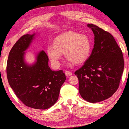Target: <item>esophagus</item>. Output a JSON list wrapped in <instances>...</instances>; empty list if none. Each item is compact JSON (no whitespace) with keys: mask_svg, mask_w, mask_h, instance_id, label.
I'll return each instance as SVG.
<instances>
[{"mask_svg":"<svg viewBox=\"0 0 129 129\" xmlns=\"http://www.w3.org/2000/svg\"><path fill=\"white\" fill-rule=\"evenodd\" d=\"M65 74H66V76L68 77V76H71V75H72V73L71 72L68 71H66L65 72Z\"/></svg>","mask_w":129,"mask_h":129,"instance_id":"esophagus-1","label":"esophagus"}]
</instances>
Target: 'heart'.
I'll return each instance as SVG.
<instances>
[{"label": "heart", "mask_w": 129, "mask_h": 129, "mask_svg": "<svg viewBox=\"0 0 129 129\" xmlns=\"http://www.w3.org/2000/svg\"><path fill=\"white\" fill-rule=\"evenodd\" d=\"M90 49V42L87 36L67 32L57 37L54 40L53 46H48L46 51L53 65L57 67L60 64L62 53L67 59L78 64L87 59Z\"/></svg>", "instance_id": "heart-1"}]
</instances>
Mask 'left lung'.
Wrapping results in <instances>:
<instances>
[{"label":"left lung","instance_id":"8db88e82","mask_svg":"<svg viewBox=\"0 0 129 129\" xmlns=\"http://www.w3.org/2000/svg\"><path fill=\"white\" fill-rule=\"evenodd\" d=\"M94 34L93 48L83 66L75 72L81 97L90 103L108 99L119 87L124 70L122 50L107 31L88 24Z\"/></svg>","mask_w":129,"mask_h":129}]
</instances>
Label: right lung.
Returning <instances> with one entry per match:
<instances>
[{"mask_svg": "<svg viewBox=\"0 0 129 129\" xmlns=\"http://www.w3.org/2000/svg\"><path fill=\"white\" fill-rule=\"evenodd\" d=\"M34 36L35 34L24 35L12 48L7 62V77L15 94L25 105L45 110L56 102L66 77L62 70L52 71L44 50L38 54L34 64L25 63L24 52Z\"/></svg>", "mask_w": 129, "mask_h": 129, "instance_id": "add662e5", "label": "right lung"}]
</instances>
